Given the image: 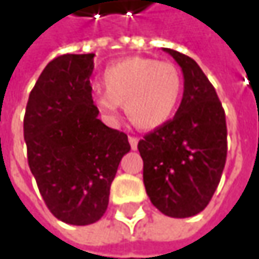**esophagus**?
<instances>
[{"instance_id":"1","label":"esophagus","mask_w":259,"mask_h":259,"mask_svg":"<svg viewBox=\"0 0 259 259\" xmlns=\"http://www.w3.org/2000/svg\"><path fill=\"white\" fill-rule=\"evenodd\" d=\"M138 142H139V139H138V138H135V136H129V144H130V147H132V150H136V148H138Z\"/></svg>"}]
</instances>
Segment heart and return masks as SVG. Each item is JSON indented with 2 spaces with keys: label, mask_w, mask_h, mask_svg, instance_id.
Returning a JSON list of instances; mask_svg holds the SVG:
<instances>
[{
  "label": "heart",
  "mask_w": 259,
  "mask_h": 259,
  "mask_svg": "<svg viewBox=\"0 0 259 259\" xmlns=\"http://www.w3.org/2000/svg\"><path fill=\"white\" fill-rule=\"evenodd\" d=\"M102 87L105 94L97 96L94 105L105 121L114 123L120 105H124L126 115L138 129L154 130L172 118L183 79L172 63L130 57L105 69Z\"/></svg>",
  "instance_id": "1"
}]
</instances>
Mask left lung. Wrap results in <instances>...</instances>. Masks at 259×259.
<instances>
[{"mask_svg": "<svg viewBox=\"0 0 259 259\" xmlns=\"http://www.w3.org/2000/svg\"><path fill=\"white\" fill-rule=\"evenodd\" d=\"M181 67L184 91L172 120L139 141L144 184L169 218H190L210 202L225 168L227 121L214 87L190 57L163 49Z\"/></svg>", "mask_w": 259, "mask_h": 259, "instance_id": "obj_1", "label": "left lung"}]
</instances>
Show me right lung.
I'll use <instances>...</instances> for the list:
<instances>
[{"instance_id":"right-lung-1","label":"right lung","mask_w":259,"mask_h":259,"mask_svg":"<svg viewBox=\"0 0 259 259\" xmlns=\"http://www.w3.org/2000/svg\"><path fill=\"white\" fill-rule=\"evenodd\" d=\"M93 60L94 54L52 60L29 93L24 118L28 165L48 208L79 227L105 214L111 183L130 151L127 135L97 118Z\"/></svg>"}]
</instances>
